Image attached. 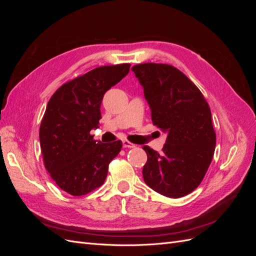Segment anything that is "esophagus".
Here are the masks:
<instances>
[{
  "instance_id": "34e87169",
  "label": "esophagus",
  "mask_w": 256,
  "mask_h": 256,
  "mask_svg": "<svg viewBox=\"0 0 256 256\" xmlns=\"http://www.w3.org/2000/svg\"><path fill=\"white\" fill-rule=\"evenodd\" d=\"M122 147H127V148H134V147H136V145L132 144V143H130L127 140H124L122 141Z\"/></svg>"
}]
</instances>
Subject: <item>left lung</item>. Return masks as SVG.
I'll use <instances>...</instances> for the list:
<instances>
[{
    "label": "left lung",
    "instance_id": "1",
    "mask_svg": "<svg viewBox=\"0 0 256 256\" xmlns=\"http://www.w3.org/2000/svg\"><path fill=\"white\" fill-rule=\"evenodd\" d=\"M144 90L152 120L166 134L162 152L144 145L145 184L168 198L189 194L203 180L216 147L212 112L200 90L171 65L131 68Z\"/></svg>",
    "mask_w": 256,
    "mask_h": 256
}]
</instances>
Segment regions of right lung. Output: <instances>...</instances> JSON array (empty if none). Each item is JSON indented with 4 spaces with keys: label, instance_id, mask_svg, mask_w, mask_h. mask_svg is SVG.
I'll return each instance as SVG.
<instances>
[{
    "label": "right lung",
    "instance_id": "1",
    "mask_svg": "<svg viewBox=\"0 0 256 256\" xmlns=\"http://www.w3.org/2000/svg\"><path fill=\"white\" fill-rule=\"evenodd\" d=\"M130 64L97 67L65 83L47 104L40 129L44 166L58 187L74 196H84L106 180L110 162L122 142L92 140L98 128L104 92L129 72Z\"/></svg>",
    "mask_w": 256,
    "mask_h": 256
}]
</instances>
